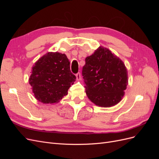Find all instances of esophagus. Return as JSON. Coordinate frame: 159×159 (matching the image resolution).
<instances>
[{
	"instance_id": "esophagus-1",
	"label": "esophagus",
	"mask_w": 159,
	"mask_h": 159,
	"mask_svg": "<svg viewBox=\"0 0 159 159\" xmlns=\"http://www.w3.org/2000/svg\"><path fill=\"white\" fill-rule=\"evenodd\" d=\"M75 75H76L77 80H80V79H81V74H80V73H78Z\"/></svg>"
}]
</instances>
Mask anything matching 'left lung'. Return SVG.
Masks as SVG:
<instances>
[{
	"instance_id": "obj_1",
	"label": "left lung",
	"mask_w": 159,
	"mask_h": 159,
	"mask_svg": "<svg viewBox=\"0 0 159 159\" xmlns=\"http://www.w3.org/2000/svg\"><path fill=\"white\" fill-rule=\"evenodd\" d=\"M82 75L86 95L95 105L110 107L121 102L128 84L127 70L107 48L99 46L86 57Z\"/></svg>"
}]
</instances>
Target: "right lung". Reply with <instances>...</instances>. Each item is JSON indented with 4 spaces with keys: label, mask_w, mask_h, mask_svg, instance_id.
<instances>
[{
    "label": "right lung",
    "mask_w": 159,
    "mask_h": 159,
    "mask_svg": "<svg viewBox=\"0 0 159 159\" xmlns=\"http://www.w3.org/2000/svg\"><path fill=\"white\" fill-rule=\"evenodd\" d=\"M65 54L48 52L35 62L29 84L34 98L43 103H56L68 94L75 81Z\"/></svg>",
    "instance_id": "obj_1"
}]
</instances>
